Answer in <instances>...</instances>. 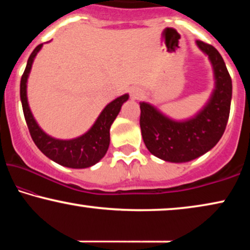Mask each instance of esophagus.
Here are the masks:
<instances>
[{
	"instance_id": "1",
	"label": "esophagus",
	"mask_w": 250,
	"mask_h": 250,
	"mask_svg": "<svg viewBox=\"0 0 250 250\" xmlns=\"http://www.w3.org/2000/svg\"><path fill=\"white\" fill-rule=\"evenodd\" d=\"M143 97V91L140 90V88H133L131 90V98L133 100H139Z\"/></svg>"
}]
</instances>
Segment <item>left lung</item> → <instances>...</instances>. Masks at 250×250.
Returning a JSON list of instances; mask_svg holds the SVG:
<instances>
[{
  "mask_svg": "<svg viewBox=\"0 0 250 250\" xmlns=\"http://www.w3.org/2000/svg\"><path fill=\"white\" fill-rule=\"evenodd\" d=\"M196 43L214 70L215 88L206 105L194 117L177 122L146 102L140 104L143 142L153 156L165 162L187 163L209 151L223 135L230 115L232 81L223 58L209 44Z\"/></svg>",
  "mask_w": 250,
  "mask_h": 250,
  "instance_id": "8db88e82",
  "label": "left lung"
}]
</instances>
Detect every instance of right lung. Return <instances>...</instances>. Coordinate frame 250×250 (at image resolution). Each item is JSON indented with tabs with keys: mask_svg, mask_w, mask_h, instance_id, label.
I'll use <instances>...</instances> for the list:
<instances>
[{
	"mask_svg": "<svg viewBox=\"0 0 250 250\" xmlns=\"http://www.w3.org/2000/svg\"><path fill=\"white\" fill-rule=\"evenodd\" d=\"M42 46L43 44H40L34 49L20 81V99L30 136L37 148L47 158L59 165L69 168H86L93 166L100 162L107 152L110 143V126L121 111L123 104L128 100V94L122 95L105 105L93 126L83 135L71 140H59L47 135L36 123L27 100V80L33 61Z\"/></svg>",
	"mask_w": 250,
	"mask_h": 250,
	"instance_id": "add662e5",
	"label": "right lung"
}]
</instances>
